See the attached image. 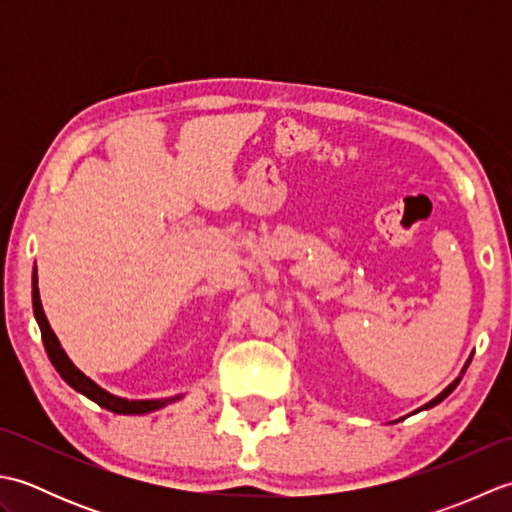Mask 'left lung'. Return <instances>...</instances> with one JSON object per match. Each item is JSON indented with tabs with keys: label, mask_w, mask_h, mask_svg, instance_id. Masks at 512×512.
Returning a JSON list of instances; mask_svg holds the SVG:
<instances>
[{
	"label": "left lung",
	"mask_w": 512,
	"mask_h": 512,
	"mask_svg": "<svg viewBox=\"0 0 512 512\" xmlns=\"http://www.w3.org/2000/svg\"><path fill=\"white\" fill-rule=\"evenodd\" d=\"M471 358H473V354L469 356V361H466V363H464V367H462V372H460V376H458V378H455V380H453V383H451V385H449L447 389H444V391H440V394H438L436 398H433V400H429V402H427V405H422V407H420L418 411H422V409H431V407H436V405H438V402H442L444 398H447V396L451 394V391H453L455 387H458V385H460V380H462V376H464V372H466V367H469V365H471ZM418 411H413V413H418Z\"/></svg>",
	"instance_id": "left-lung-1"
}]
</instances>
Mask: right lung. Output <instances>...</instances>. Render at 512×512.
<instances>
[{"instance_id": "right-lung-1", "label": "right lung", "mask_w": 512, "mask_h": 512, "mask_svg": "<svg viewBox=\"0 0 512 512\" xmlns=\"http://www.w3.org/2000/svg\"><path fill=\"white\" fill-rule=\"evenodd\" d=\"M32 308H35V319L39 323L41 339H43V345H46L50 363L54 365V369H57L65 383L79 391V394L94 400L96 405H101L103 409L112 413H123V416H140V413L162 409L165 405H169V402L182 398V396H173V398H160V400H127V398L110 394V391L103 389L101 385H96L92 378L85 376L81 369L70 361L68 354H65L57 334H54L50 328L46 312L41 308V297H39V286H37V266H35V273H32Z\"/></svg>"}]
</instances>
